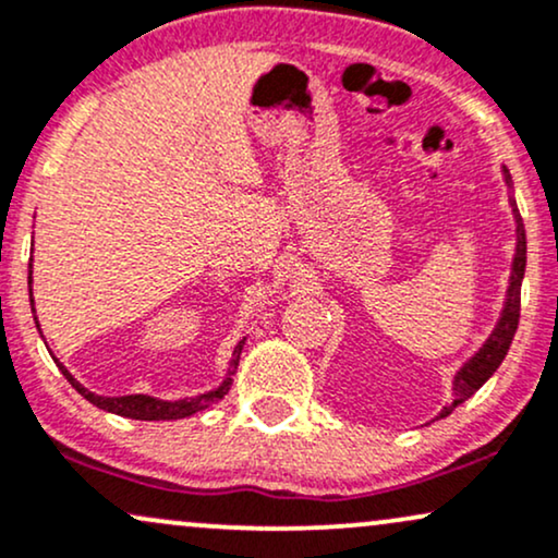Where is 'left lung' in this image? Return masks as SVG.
<instances>
[{
  "label": "left lung",
  "mask_w": 558,
  "mask_h": 558,
  "mask_svg": "<svg viewBox=\"0 0 558 558\" xmlns=\"http://www.w3.org/2000/svg\"><path fill=\"white\" fill-rule=\"evenodd\" d=\"M505 181L507 186L512 190V177L505 169ZM509 205H512V215H514V233H517V246H514V259H512V275H509V288H507V301L505 308H501V317L496 322L494 332L488 335V340L483 343L478 353L473 355L468 364H462V368L454 374L452 389H454V400L452 405L445 408L439 413V418L465 402L471 395L478 392V389L486 385V379L499 368L501 361L512 345V338L517 332V322H520V288H522V278H525V262H527V241H525V223H522L520 210H517L514 197H509Z\"/></svg>",
  "instance_id": "left-lung-1"
}]
</instances>
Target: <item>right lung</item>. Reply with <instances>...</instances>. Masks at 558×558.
<instances>
[{
    "label": "right lung",
    "instance_id": "right-lung-1",
    "mask_svg": "<svg viewBox=\"0 0 558 558\" xmlns=\"http://www.w3.org/2000/svg\"><path fill=\"white\" fill-rule=\"evenodd\" d=\"M31 275H33V267L28 272V283H31ZM31 308H33V291H31ZM33 312H36V308H33ZM36 327H38V319H36ZM244 340H239V345L233 348V355H231V364H228L226 379L220 381V385L215 389H210V392L197 395V398H184V400H160V398H150V395H122V398H104V395L90 392V389L80 385V381L72 377V374L66 372L62 364H59V361H57V366L62 368L66 381H70V385L75 387L85 400H90L93 405L100 408V411L124 415V418H134V421H177V418H186V415L205 411V408H210L213 402L223 400V395L233 385V374H236Z\"/></svg>",
    "mask_w": 558,
    "mask_h": 558
}]
</instances>
